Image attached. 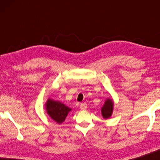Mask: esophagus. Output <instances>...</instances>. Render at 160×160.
<instances>
[{
  "mask_svg": "<svg viewBox=\"0 0 160 160\" xmlns=\"http://www.w3.org/2000/svg\"><path fill=\"white\" fill-rule=\"evenodd\" d=\"M87 103H85V102H82V103L80 104V108L82 109V110H85V109L87 108Z\"/></svg>",
  "mask_w": 160,
  "mask_h": 160,
  "instance_id": "obj_1",
  "label": "esophagus"
}]
</instances>
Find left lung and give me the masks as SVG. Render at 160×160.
I'll use <instances>...</instances> for the list:
<instances>
[{"instance_id": "left-lung-1", "label": "left lung", "mask_w": 160, "mask_h": 160, "mask_svg": "<svg viewBox=\"0 0 160 160\" xmlns=\"http://www.w3.org/2000/svg\"><path fill=\"white\" fill-rule=\"evenodd\" d=\"M113 111V100L112 98H107L101 108V113L104 119H108L111 117Z\"/></svg>"}]
</instances>
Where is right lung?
Instances as JSON below:
<instances>
[{"label":"right lung","instance_id":"1","mask_svg":"<svg viewBox=\"0 0 160 160\" xmlns=\"http://www.w3.org/2000/svg\"><path fill=\"white\" fill-rule=\"evenodd\" d=\"M45 109L49 117L59 124L65 121L68 113L72 110L62 102L51 98H49L46 102Z\"/></svg>","mask_w":160,"mask_h":160}]
</instances>
